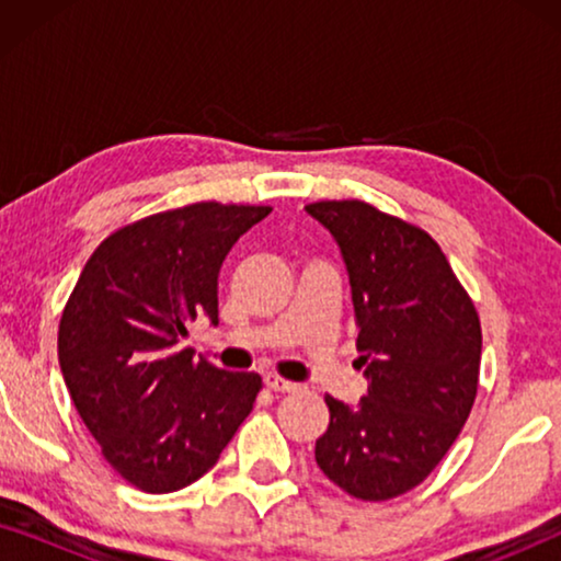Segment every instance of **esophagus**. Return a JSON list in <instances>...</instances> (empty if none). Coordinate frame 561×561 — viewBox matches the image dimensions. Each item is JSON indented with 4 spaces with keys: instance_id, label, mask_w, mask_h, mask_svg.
I'll use <instances>...</instances> for the list:
<instances>
[{
    "instance_id": "obj_1",
    "label": "esophagus",
    "mask_w": 561,
    "mask_h": 561,
    "mask_svg": "<svg viewBox=\"0 0 561 561\" xmlns=\"http://www.w3.org/2000/svg\"><path fill=\"white\" fill-rule=\"evenodd\" d=\"M265 386L273 390V393H296L298 386L290 380H283L278 375H265Z\"/></svg>"
}]
</instances>
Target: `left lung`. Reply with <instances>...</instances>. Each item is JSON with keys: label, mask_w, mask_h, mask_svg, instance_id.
I'll use <instances>...</instances> for the list:
<instances>
[{"label": "left lung", "mask_w": 561, "mask_h": 561, "mask_svg": "<svg viewBox=\"0 0 561 561\" xmlns=\"http://www.w3.org/2000/svg\"><path fill=\"white\" fill-rule=\"evenodd\" d=\"M306 211L342 252L355 306L357 405L324 396L329 428L317 465L359 501L409 493L442 462L478 396L480 319L424 229L365 202H319Z\"/></svg>", "instance_id": "obj_1"}]
</instances>
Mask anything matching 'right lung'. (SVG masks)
<instances>
[{
	"instance_id": "1",
	"label": "right lung",
	"mask_w": 561,
	"mask_h": 561,
	"mask_svg": "<svg viewBox=\"0 0 561 561\" xmlns=\"http://www.w3.org/2000/svg\"><path fill=\"white\" fill-rule=\"evenodd\" d=\"M267 214L217 202L152 214L106 237L68 298L66 388L106 462L145 493L209 472L252 411L260 375L194 363L183 340L198 317L219 324V267Z\"/></svg>"
}]
</instances>
